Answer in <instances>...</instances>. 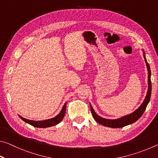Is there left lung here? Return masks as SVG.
Here are the masks:
<instances>
[{
	"label": "left lung",
	"instance_id": "left-lung-1",
	"mask_svg": "<svg viewBox=\"0 0 158 158\" xmlns=\"http://www.w3.org/2000/svg\"><path fill=\"white\" fill-rule=\"evenodd\" d=\"M142 52L143 53V58L144 60H145V62L146 63V68L148 69V91H147L146 95L145 97V99L143 101V102L141 105L139 106L137 110H135L132 113L130 114H127L126 116H124L120 118L117 119H106L105 118H102L95 113L94 109H93L92 105H90V110H91V113L93 118L95 120V121H97L98 123L104 125V126L109 127H112V128H119V127H123L126 126V125H130L136 122L137 120L139 118L142 116L143 114L144 111L146 110V108L147 105L150 101V99H151V90H152V86H151V68H150L149 64L148 63L146 58V55L144 51L142 49Z\"/></svg>",
	"mask_w": 158,
	"mask_h": 158
}]
</instances>
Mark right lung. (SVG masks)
I'll use <instances>...</instances> for the list:
<instances>
[{
	"mask_svg": "<svg viewBox=\"0 0 158 158\" xmlns=\"http://www.w3.org/2000/svg\"><path fill=\"white\" fill-rule=\"evenodd\" d=\"M66 105L67 102L64 104L62 109L59 114H58L54 118H52L44 120V121H32V120H28L24 118L21 117V116L19 115V116L20 117L21 120H23V121L26 122V123H28L31 125L32 126L35 127H40V128H45V127H49L52 126H54V125H57L61 121H63L64 116H65V111H66Z\"/></svg>",
	"mask_w": 158,
	"mask_h": 158,
	"instance_id": "1",
	"label": "right lung"
}]
</instances>
